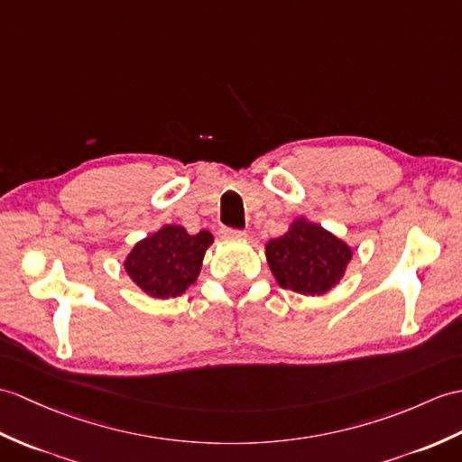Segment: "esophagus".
<instances>
[{"label":"esophagus","mask_w":462,"mask_h":462,"mask_svg":"<svg viewBox=\"0 0 462 462\" xmlns=\"http://www.w3.org/2000/svg\"><path fill=\"white\" fill-rule=\"evenodd\" d=\"M220 236L222 238H226V240H245V234L244 230H234V228H222L220 230Z\"/></svg>","instance_id":"esophagus-1"}]
</instances>
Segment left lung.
Listing matches in <instances>:
<instances>
[{
    "label": "left lung",
    "mask_w": 462,
    "mask_h": 462,
    "mask_svg": "<svg viewBox=\"0 0 462 462\" xmlns=\"http://www.w3.org/2000/svg\"><path fill=\"white\" fill-rule=\"evenodd\" d=\"M352 255V245L305 217L295 218L283 236L265 244L275 282L307 297H320L337 287Z\"/></svg>",
    "instance_id": "8db88e82"
}]
</instances>
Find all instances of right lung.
<instances>
[{
    "label": "right lung",
    "instance_id": "add662e5",
    "mask_svg": "<svg viewBox=\"0 0 462 462\" xmlns=\"http://www.w3.org/2000/svg\"><path fill=\"white\" fill-rule=\"evenodd\" d=\"M212 242L208 230L189 234L179 224H165L134 245L125 255L124 270L145 295L173 299L197 283Z\"/></svg>",
    "mask_w": 462,
    "mask_h": 462
}]
</instances>
